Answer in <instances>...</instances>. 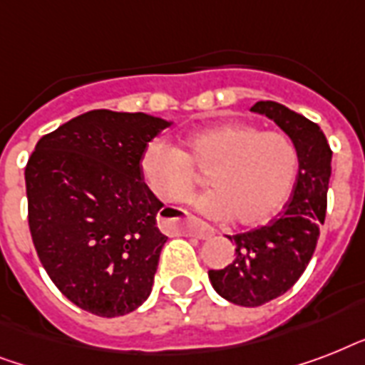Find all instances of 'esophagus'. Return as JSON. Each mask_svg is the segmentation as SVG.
Listing matches in <instances>:
<instances>
[{"instance_id": "obj_1", "label": "esophagus", "mask_w": 365, "mask_h": 365, "mask_svg": "<svg viewBox=\"0 0 365 365\" xmlns=\"http://www.w3.org/2000/svg\"><path fill=\"white\" fill-rule=\"evenodd\" d=\"M168 229L172 231H185L191 237H197V239L205 240L210 239L212 235H214V229L206 227V225H199V223L187 222V223H168Z\"/></svg>"}]
</instances>
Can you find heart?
<instances>
[{"mask_svg": "<svg viewBox=\"0 0 365 365\" xmlns=\"http://www.w3.org/2000/svg\"><path fill=\"white\" fill-rule=\"evenodd\" d=\"M140 170L163 202H183L206 172L208 189L193 208L210 220H231L244 227L271 222L288 202L299 172V149L288 134L246 123H222L193 132L174 148L151 140Z\"/></svg>", "mask_w": 365, "mask_h": 365, "instance_id": "heart-1", "label": "heart"}]
</instances>
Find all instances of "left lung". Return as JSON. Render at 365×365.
Instances as JSON below:
<instances>
[{
  "label": "left lung",
  "instance_id": "1",
  "mask_svg": "<svg viewBox=\"0 0 365 365\" xmlns=\"http://www.w3.org/2000/svg\"><path fill=\"white\" fill-rule=\"evenodd\" d=\"M277 123L299 149L294 193L269 225L229 237L235 259L208 271L217 294L235 305L259 307L286 294L309 265L328 208L331 149L317 123L286 106L265 100L252 106Z\"/></svg>",
  "mask_w": 365,
  "mask_h": 365
}]
</instances>
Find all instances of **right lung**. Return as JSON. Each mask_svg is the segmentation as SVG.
Wrapping results in <instances>:
<instances>
[{"instance_id":"add662e5","label":"right lung","mask_w":365,"mask_h":365,"mask_svg":"<svg viewBox=\"0 0 365 365\" xmlns=\"http://www.w3.org/2000/svg\"><path fill=\"white\" fill-rule=\"evenodd\" d=\"M170 123L93 110L37 142L28 159V225L37 257L79 309L113 318L148 299L166 237L140 170L143 148Z\"/></svg>"}]
</instances>
